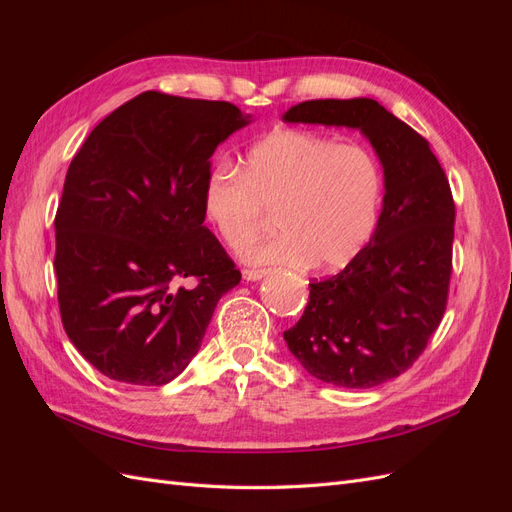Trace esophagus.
Segmentation results:
<instances>
[{"mask_svg": "<svg viewBox=\"0 0 512 512\" xmlns=\"http://www.w3.org/2000/svg\"><path fill=\"white\" fill-rule=\"evenodd\" d=\"M267 275L265 269H243V280L245 282H258Z\"/></svg>", "mask_w": 512, "mask_h": 512, "instance_id": "34e87169", "label": "esophagus"}]
</instances>
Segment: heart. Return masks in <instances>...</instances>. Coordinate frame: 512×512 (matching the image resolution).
<instances>
[{
  "instance_id": "1",
  "label": "heart",
  "mask_w": 512,
  "mask_h": 512,
  "mask_svg": "<svg viewBox=\"0 0 512 512\" xmlns=\"http://www.w3.org/2000/svg\"><path fill=\"white\" fill-rule=\"evenodd\" d=\"M382 173L359 145L305 130H280L245 153L241 173L211 168L200 183V207L218 237L239 247L275 211L280 235L241 250L250 265L348 267L374 235L382 205Z\"/></svg>"
}]
</instances>
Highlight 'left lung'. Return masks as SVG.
Wrapping results in <instances>:
<instances>
[{"label":"left lung","instance_id":"left-lung-1","mask_svg":"<svg viewBox=\"0 0 512 512\" xmlns=\"http://www.w3.org/2000/svg\"><path fill=\"white\" fill-rule=\"evenodd\" d=\"M284 121L354 128L384 170L378 226L363 252L309 284L301 320L284 331L307 374L371 389L404 374L438 329L453 271L455 203L425 138L371 98L307 100Z\"/></svg>","mask_w":512,"mask_h":512}]
</instances>
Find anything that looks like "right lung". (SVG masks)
Wrapping results in <instances>:
<instances>
[{"label": "right lung", "instance_id": "add662e5", "mask_svg": "<svg viewBox=\"0 0 512 512\" xmlns=\"http://www.w3.org/2000/svg\"><path fill=\"white\" fill-rule=\"evenodd\" d=\"M250 121L230 102L145 91L104 117L72 158L55 215L59 312L106 378H177L215 305L241 282L203 224L200 183L213 151Z\"/></svg>", "mask_w": 512, "mask_h": 512}]
</instances>
